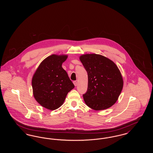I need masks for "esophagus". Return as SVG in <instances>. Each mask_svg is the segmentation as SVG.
<instances>
[{
  "instance_id": "1",
  "label": "esophagus",
  "mask_w": 153,
  "mask_h": 153,
  "mask_svg": "<svg viewBox=\"0 0 153 153\" xmlns=\"http://www.w3.org/2000/svg\"><path fill=\"white\" fill-rule=\"evenodd\" d=\"M73 84H74V86H76V87L77 85V82L76 81H73Z\"/></svg>"
}]
</instances>
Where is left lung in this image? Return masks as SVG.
<instances>
[{"label":"left lung","instance_id":"obj_1","mask_svg":"<svg viewBox=\"0 0 153 153\" xmlns=\"http://www.w3.org/2000/svg\"><path fill=\"white\" fill-rule=\"evenodd\" d=\"M80 60L88 73V89L83 95L85 104L96 111L107 109L117 102L123 87V79L117 65L97 54H85Z\"/></svg>","mask_w":153,"mask_h":153}]
</instances>
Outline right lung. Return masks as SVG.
Returning a JSON list of instances; mask_svg holds the SVG:
<instances>
[{
  "label": "right lung",
  "mask_w": 153,
  "mask_h": 153,
  "mask_svg": "<svg viewBox=\"0 0 153 153\" xmlns=\"http://www.w3.org/2000/svg\"><path fill=\"white\" fill-rule=\"evenodd\" d=\"M66 54H52L44 59L33 74L31 84L33 96L41 106L49 110L60 107L68 93L74 88L62 63Z\"/></svg>",
  "instance_id": "right-lung-1"
}]
</instances>
